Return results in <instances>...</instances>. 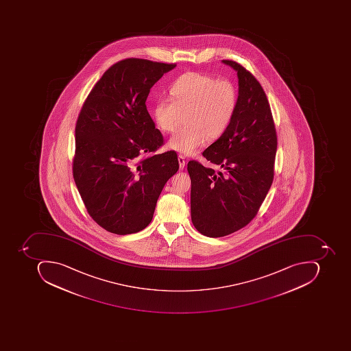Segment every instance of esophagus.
Instances as JSON below:
<instances>
[{
    "mask_svg": "<svg viewBox=\"0 0 351 351\" xmlns=\"http://www.w3.org/2000/svg\"><path fill=\"white\" fill-rule=\"evenodd\" d=\"M178 162H179V169H180V170H184V167H186V160H184V157L182 156V155H179Z\"/></svg>",
    "mask_w": 351,
    "mask_h": 351,
    "instance_id": "1",
    "label": "esophagus"
}]
</instances>
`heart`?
Wrapping results in <instances>:
<instances>
[{"label":"heart","mask_w":351,"mask_h":351,"mask_svg":"<svg viewBox=\"0 0 351 351\" xmlns=\"http://www.w3.org/2000/svg\"><path fill=\"white\" fill-rule=\"evenodd\" d=\"M173 99L161 98L153 106L154 121L163 133H172L184 118V129L167 141V147L184 155L196 153L208 139L227 131L239 104L237 86L228 79L189 71L170 88Z\"/></svg>","instance_id":"b5f03b06"}]
</instances>
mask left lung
<instances>
[{"label": "left lung", "mask_w": 351, "mask_h": 351, "mask_svg": "<svg viewBox=\"0 0 351 351\" xmlns=\"http://www.w3.org/2000/svg\"><path fill=\"white\" fill-rule=\"evenodd\" d=\"M237 71L239 104L227 131L202 156L215 171L198 161L188 163L191 218L198 232L221 237L239 231L256 216L273 177L278 149L272 112L263 87L250 71L222 60Z\"/></svg>", "instance_id": "1"}]
</instances>
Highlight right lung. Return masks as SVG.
Masks as SVG:
<instances>
[{"instance_id": "obj_1", "label": "right lung", "mask_w": 351, "mask_h": 351, "mask_svg": "<svg viewBox=\"0 0 351 351\" xmlns=\"http://www.w3.org/2000/svg\"><path fill=\"white\" fill-rule=\"evenodd\" d=\"M175 66L122 60L101 77L79 114L73 180L90 217L110 233L147 227L163 186L178 171L174 151L141 158L163 145L145 101Z\"/></svg>"}]
</instances>
